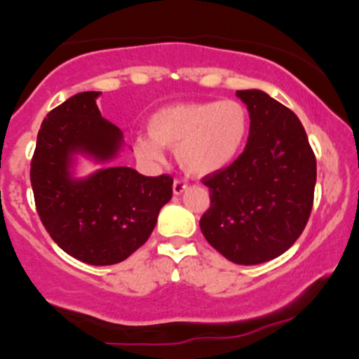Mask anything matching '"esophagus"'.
Masks as SVG:
<instances>
[{"label":"esophagus","instance_id":"34e87169","mask_svg":"<svg viewBox=\"0 0 359 359\" xmlns=\"http://www.w3.org/2000/svg\"><path fill=\"white\" fill-rule=\"evenodd\" d=\"M187 189V184L184 182V180H173V194H177V196H179V194H182L184 191Z\"/></svg>","mask_w":359,"mask_h":359}]
</instances>
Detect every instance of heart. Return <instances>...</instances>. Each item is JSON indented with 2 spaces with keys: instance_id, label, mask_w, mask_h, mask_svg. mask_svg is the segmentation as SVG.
Instances as JSON below:
<instances>
[{
  "instance_id": "heart-1",
  "label": "heart",
  "mask_w": 359,
  "mask_h": 359,
  "mask_svg": "<svg viewBox=\"0 0 359 359\" xmlns=\"http://www.w3.org/2000/svg\"><path fill=\"white\" fill-rule=\"evenodd\" d=\"M147 132L135 137V154L149 165L165 159L163 147H175L179 165L191 175H212L243 151L250 112L240 100H205L165 106L147 119Z\"/></svg>"
}]
</instances>
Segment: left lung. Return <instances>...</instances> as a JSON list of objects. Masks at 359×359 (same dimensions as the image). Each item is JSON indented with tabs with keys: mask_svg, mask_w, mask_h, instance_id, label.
Wrapping results in <instances>:
<instances>
[{
	"mask_svg": "<svg viewBox=\"0 0 359 359\" xmlns=\"http://www.w3.org/2000/svg\"><path fill=\"white\" fill-rule=\"evenodd\" d=\"M250 112L247 147L227 168L206 175L210 208L200 227L234 264L253 266L287 252L314 201L316 156L295 112L262 90H238Z\"/></svg>",
	"mask_w": 359,
	"mask_h": 359,
	"instance_id": "1",
	"label": "left lung"
}]
</instances>
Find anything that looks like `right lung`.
Listing matches in <instances>:
<instances>
[{"mask_svg": "<svg viewBox=\"0 0 359 359\" xmlns=\"http://www.w3.org/2000/svg\"><path fill=\"white\" fill-rule=\"evenodd\" d=\"M99 95L76 93L46 114L32 154L31 184L52 240L81 262L111 266L146 243L159 210L172 200L173 179L116 165L72 179L74 154L107 163L123 146L121 130L97 107Z\"/></svg>", "mask_w": 359, "mask_h": 359, "instance_id": "1", "label": "right lung"}]
</instances>
